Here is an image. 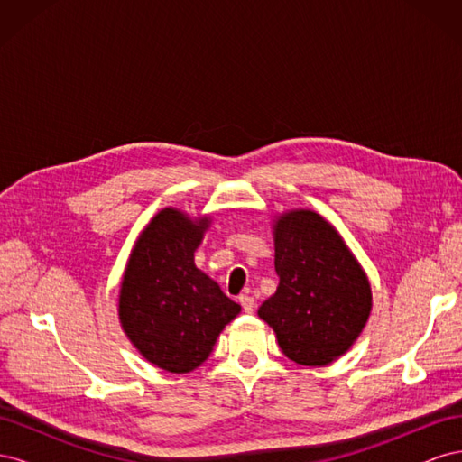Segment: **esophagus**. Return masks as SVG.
I'll list each match as a JSON object with an SVG mask.
<instances>
[{
	"instance_id": "esophagus-1",
	"label": "esophagus",
	"mask_w": 462,
	"mask_h": 462,
	"mask_svg": "<svg viewBox=\"0 0 462 462\" xmlns=\"http://www.w3.org/2000/svg\"><path fill=\"white\" fill-rule=\"evenodd\" d=\"M239 302H241V306H243V310L245 312H254V306H256V302H254V299L253 297H248V295H241L239 297Z\"/></svg>"
}]
</instances>
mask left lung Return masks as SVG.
I'll return each mask as SVG.
<instances>
[{
	"label": "left lung",
	"mask_w": 462,
	"mask_h": 462,
	"mask_svg": "<svg viewBox=\"0 0 462 462\" xmlns=\"http://www.w3.org/2000/svg\"><path fill=\"white\" fill-rule=\"evenodd\" d=\"M279 285L258 316L282 353L302 366H328L355 345L372 312V287L341 233L312 209H287L272 223Z\"/></svg>",
	"instance_id": "left-lung-1"
}]
</instances>
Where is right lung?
Here are the masks:
<instances>
[{
  "instance_id": "add662e5",
  "label": "right lung",
  "mask_w": 462,
  "mask_h": 462,
  "mask_svg": "<svg viewBox=\"0 0 462 462\" xmlns=\"http://www.w3.org/2000/svg\"><path fill=\"white\" fill-rule=\"evenodd\" d=\"M212 217L163 208L136 236L119 287V324L150 365L189 374L204 365L241 304L194 263Z\"/></svg>"
}]
</instances>
